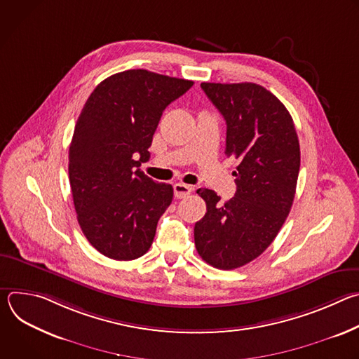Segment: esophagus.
<instances>
[{"label":"esophagus","mask_w":359,"mask_h":359,"mask_svg":"<svg viewBox=\"0 0 359 359\" xmlns=\"http://www.w3.org/2000/svg\"><path fill=\"white\" fill-rule=\"evenodd\" d=\"M173 189H175V197H177V198H183V197L189 196V194L191 193V190H193L191 186L184 184V183H182V182L176 183V184L173 186Z\"/></svg>","instance_id":"esophagus-1"}]
</instances>
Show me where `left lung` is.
I'll use <instances>...</instances> for the list:
<instances>
[{
	"label": "left lung",
	"mask_w": 359,
	"mask_h": 359,
	"mask_svg": "<svg viewBox=\"0 0 359 359\" xmlns=\"http://www.w3.org/2000/svg\"><path fill=\"white\" fill-rule=\"evenodd\" d=\"M200 86L226 121L224 153L238 166L230 200L197 190L208 212L194 224V244L208 264L234 270L257 259L283 227L295 196L299 143L290 112L266 88L251 82Z\"/></svg>",
	"instance_id": "obj_1"
}]
</instances>
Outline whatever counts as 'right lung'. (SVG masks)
Listing matches in <instances>:
<instances>
[{
    "mask_svg": "<svg viewBox=\"0 0 359 359\" xmlns=\"http://www.w3.org/2000/svg\"><path fill=\"white\" fill-rule=\"evenodd\" d=\"M193 81L129 69L102 81L88 97L69 146V183L88 241L112 260L129 262L150 248L173 187L139 166L163 111Z\"/></svg>",
    "mask_w": 359,
    "mask_h": 359,
    "instance_id": "1",
    "label": "right lung"
}]
</instances>
